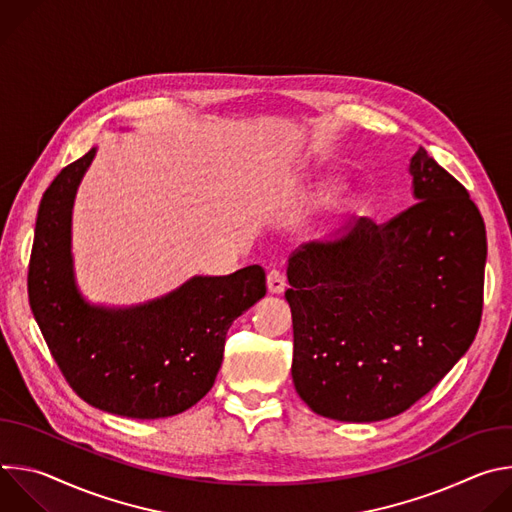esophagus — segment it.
<instances>
[{"mask_svg":"<svg viewBox=\"0 0 512 512\" xmlns=\"http://www.w3.org/2000/svg\"><path fill=\"white\" fill-rule=\"evenodd\" d=\"M285 287H287V281H285L283 273H279L277 269H271L267 273V289H269V294L279 296V294H283Z\"/></svg>","mask_w":512,"mask_h":512,"instance_id":"esophagus-1","label":"esophagus"}]
</instances>
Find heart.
Masks as SVG:
<instances>
[{
  "instance_id": "1",
  "label": "heart",
  "mask_w": 512,
  "mask_h": 512,
  "mask_svg": "<svg viewBox=\"0 0 512 512\" xmlns=\"http://www.w3.org/2000/svg\"><path fill=\"white\" fill-rule=\"evenodd\" d=\"M336 186H338V180L332 178V176H314L310 180V184L306 186V194L316 196V198H324L332 190H336Z\"/></svg>"
}]
</instances>
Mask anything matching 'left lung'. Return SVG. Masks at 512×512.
<instances>
[{
    "label": "left lung",
    "mask_w": 512,
    "mask_h": 512,
    "mask_svg": "<svg viewBox=\"0 0 512 512\" xmlns=\"http://www.w3.org/2000/svg\"><path fill=\"white\" fill-rule=\"evenodd\" d=\"M415 204L358 223L287 263L291 379L318 415L395 417L440 383L480 326L486 229L466 188L419 148Z\"/></svg>",
    "instance_id": "obj_1"
}]
</instances>
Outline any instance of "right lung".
I'll return each instance as SVG.
<instances>
[{
	"instance_id": "1",
	"label": "right lung",
	"mask_w": 512,
	"mask_h": 512,
	"mask_svg": "<svg viewBox=\"0 0 512 512\" xmlns=\"http://www.w3.org/2000/svg\"><path fill=\"white\" fill-rule=\"evenodd\" d=\"M97 148L66 166L42 196L28 296L70 387L89 405L131 419H162L196 405L221 369L231 324L265 296V271L194 275L131 306L87 300L72 257V206Z\"/></svg>"
}]
</instances>
